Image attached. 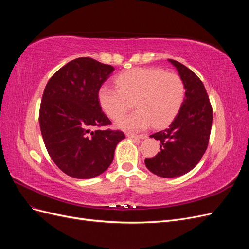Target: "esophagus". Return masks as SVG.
Here are the masks:
<instances>
[{
  "label": "esophagus",
  "mask_w": 249,
  "mask_h": 249,
  "mask_svg": "<svg viewBox=\"0 0 249 249\" xmlns=\"http://www.w3.org/2000/svg\"><path fill=\"white\" fill-rule=\"evenodd\" d=\"M126 136L129 138H135V139H144L146 138V135L144 134H140V135H136V134H131V133H127Z\"/></svg>",
  "instance_id": "esophagus-1"
}]
</instances>
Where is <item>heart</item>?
<instances>
[{
    "label": "heart",
    "mask_w": 249,
    "mask_h": 249,
    "mask_svg": "<svg viewBox=\"0 0 249 249\" xmlns=\"http://www.w3.org/2000/svg\"><path fill=\"white\" fill-rule=\"evenodd\" d=\"M117 88L104 85L99 90L102 109L112 119H118L131 107L137 109L117 122L126 131H139L152 124H168L176 117L185 95L184 82L178 74L158 67H138L118 74Z\"/></svg>",
    "instance_id": "1"
}]
</instances>
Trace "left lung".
I'll use <instances>...</instances> for the list:
<instances>
[{"label":"left lung","mask_w":249,"mask_h":249,"mask_svg":"<svg viewBox=\"0 0 249 249\" xmlns=\"http://www.w3.org/2000/svg\"><path fill=\"white\" fill-rule=\"evenodd\" d=\"M185 85V99L175 120L149 137L160 141V152L146 158L149 171L162 178H176L192 170L209 144L213 110L200 79L188 67L168 59Z\"/></svg>","instance_id":"8db88e82"}]
</instances>
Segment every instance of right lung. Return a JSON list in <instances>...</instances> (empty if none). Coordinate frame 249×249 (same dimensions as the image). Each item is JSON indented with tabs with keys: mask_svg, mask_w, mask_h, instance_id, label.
<instances>
[{
	"mask_svg": "<svg viewBox=\"0 0 249 249\" xmlns=\"http://www.w3.org/2000/svg\"><path fill=\"white\" fill-rule=\"evenodd\" d=\"M113 71L92 58H77L53 74L44 88L39 110L44 145L59 169L71 178L102 175L125 137L122 131L99 130L111 124L99 90Z\"/></svg>",
	"mask_w": 249,
	"mask_h": 249,
	"instance_id": "right-lung-1",
	"label": "right lung"
}]
</instances>
